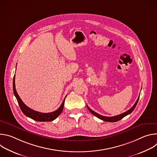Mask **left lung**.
<instances>
[{
	"instance_id": "8db88e82",
	"label": "left lung",
	"mask_w": 157,
	"mask_h": 157,
	"mask_svg": "<svg viewBox=\"0 0 157 157\" xmlns=\"http://www.w3.org/2000/svg\"><path fill=\"white\" fill-rule=\"evenodd\" d=\"M139 98H138L137 101L136 102V103L134 104V105H133L129 110H128L127 111L125 112V113H122V114H119V115L116 116H113V117H106V116H101V115H100V114L96 113V112L93 111V110H91L87 105V107L88 110H89V111H90L91 113L93 115H94L95 116H96L98 118H99V119H101V120H102V121H105V122H117V121H120L121 119H122V118H124V117H125L126 116H127V115L130 114V113H132V112L134 110V109L136 108V105H137V102H138L139 99Z\"/></svg>"
}]
</instances>
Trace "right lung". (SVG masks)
Masks as SVG:
<instances>
[{"mask_svg": "<svg viewBox=\"0 0 157 157\" xmlns=\"http://www.w3.org/2000/svg\"><path fill=\"white\" fill-rule=\"evenodd\" d=\"M13 90L14 95L17 100V102L20 107V109L22 111V113H23L26 116L32 119L34 121H38V122H50V121H52L55 120V119H56L58 117V116L61 113L64 107V100L66 97V96L65 97L61 105L57 110H56L54 112H52V113H39V112L35 111V110L29 108L23 102V101H21V99L19 97L18 94H17L16 89H15V76L13 77Z\"/></svg>", "mask_w": 157, "mask_h": 157, "instance_id": "right-lung-1", "label": "right lung"}]
</instances>
